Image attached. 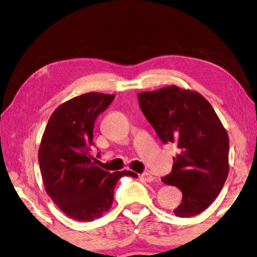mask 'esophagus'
I'll use <instances>...</instances> for the list:
<instances>
[{"mask_svg":"<svg viewBox=\"0 0 257 257\" xmlns=\"http://www.w3.org/2000/svg\"><path fill=\"white\" fill-rule=\"evenodd\" d=\"M139 178H141L143 181H146V182H152V181L155 180V177L152 176L151 173H149V172L142 173V175H139Z\"/></svg>","mask_w":257,"mask_h":257,"instance_id":"obj_1","label":"esophagus"}]
</instances>
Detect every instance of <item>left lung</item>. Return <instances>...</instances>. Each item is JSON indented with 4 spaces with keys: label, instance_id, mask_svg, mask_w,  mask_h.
<instances>
[{
    "label": "left lung",
    "instance_id": "left-lung-1",
    "mask_svg": "<svg viewBox=\"0 0 257 257\" xmlns=\"http://www.w3.org/2000/svg\"><path fill=\"white\" fill-rule=\"evenodd\" d=\"M139 107L163 143L180 150L165 185L182 193L175 211L179 217L197 215L219 196L229 173L227 130L207 99L195 90L171 85L138 94Z\"/></svg>",
    "mask_w": 257,
    "mask_h": 257
}]
</instances>
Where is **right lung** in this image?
<instances>
[{
	"mask_svg": "<svg viewBox=\"0 0 257 257\" xmlns=\"http://www.w3.org/2000/svg\"><path fill=\"white\" fill-rule=\"evenodd\" d=\"M115 95L86 93L64 102L52 113L43 134L38 161L45 190L67 216L93 221L110 210L120 178L132 171L110 173L89 153L94 122Z\"/></svg>",
	"mask_w": 257,
	"mask_h": 257,
	"instance_id": "1",
	"label": "right lung"
}]
</instances>
